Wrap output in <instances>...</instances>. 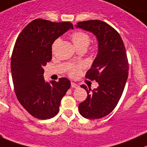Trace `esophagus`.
Instances as JSON below:
<instances>
[{"label": "esophagus", "mask_w": 147, "mask_h": 147, "mask_svg": "<svg viewBox=\"0 0 147 147\" xmlns=\"http://www.w3.org/2000/svg\"><path fill=\"white\" fill-rule=\"evenodd\" d=\"M71 87L72 88H79V86L78 84H76V83H74V82H71Z\"/></svg>", "instance_id": "1"}]
</instances>
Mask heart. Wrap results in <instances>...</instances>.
<instances>
[{
  "mask_svg": "<svg viewBox=\"0 0 147 147\" xmlns=\"http://www.w3.org/2000/svg\"><path fill=\"white\" fill-rule=\"evenodd\" d=\"M71 38L76 49L82 48V47L87 48L89 43H90V37H89V36L86 33L80 32V31L72 33L71 35ZM58 42H59V40H55V42L53 43V48L55 47V45L58 44ZM83 67L84 65H82V64H79V65H73L69 69V75L72 77H76V76H79L81 69L83 68Z\"/></svg>",
  "mask_w": 147,
  "mask_h": 147,
  "instance_id": "obj_1",
  "label": "heart"
}]
</instances>
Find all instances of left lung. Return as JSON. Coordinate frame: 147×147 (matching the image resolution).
I'll return each mask as SVG.
<instances>
[{
	"label": "left lung",
	"instance_id": "8db88e82",
	"mask_svg": "<svg viewBox=\"0 0 147 147\" xmlns=\"http://www.w3.org/2000/svg\"><path fill=\"white\" fill-rule=\"evenodd\" d=\"M76 26L92 32L98 41L97 57L86 78L95 80L99 86L92 90L81 85L87 97L79 105V111L84 118L99 119L114 110L122 95L128 76L126 52L119 33L102 21L80 22Z\"/></svg>",
	"mask_w": 147,
	"mask_h": 147
}]
</instances>
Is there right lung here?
Here are the masks:
<instances>
[{
	"label": "right lung",
	"instance_id": "add662e5",
	"mask_svg": "<svg viewBox=\"0 0 147 147\" xmlns=\"http://www.w3.org/2000/svg\"><path fill=\"white\" fill-rule=\"evenodd\" d=\"M70 29V22L37 19L19 34L11 55V69L16 95L34 118H51L59 111L61 101L71 86L66 78L46 82L43 66L52 59V45Z\"/></svg>",
	"mask_w": 147,
	"mask_h": 147
}]
</instances>
